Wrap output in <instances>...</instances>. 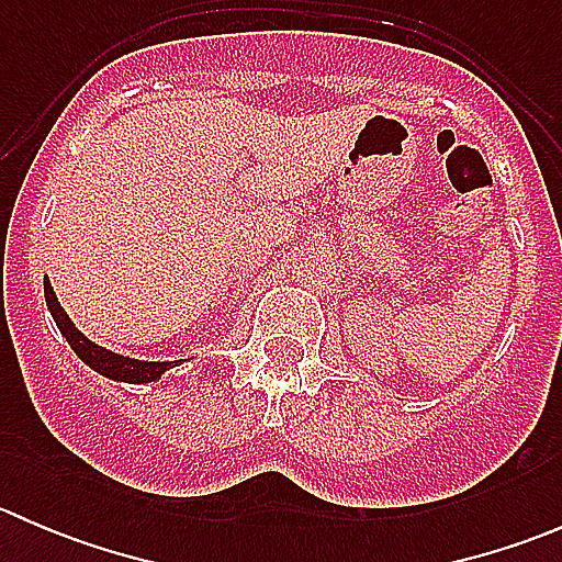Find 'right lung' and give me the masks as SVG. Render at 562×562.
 Listing matches in <instances>:
<instances>
[{
    "label": "right lung",
    "instance_id": "add662e5",
    "mask_svg": "<svg viewBox=\"0 0 562 562\" xmlns=\"http://www.w3.org/2000/svg\"><path fill=\"white\" fill-rule=\"evenodd\" d=\"M45 291V304H48V313L54 317L56 328L61 331V337L67 339L72 350H76L78 359L83 361L87 367H92L94 372L108 378V381H119V383H155L166 375L168 370L179 367L181 361L187 359H176V361H144V359H130V356L113 353V350L103 348V345L92 342L87 334L78 331L76 323L70 321V315L61 310L59 299H56L54 288H50L48 277L43 282Z\"/></svg>",
    "mask_w": 562,
    "mask_h": 562
}]
</instances>
